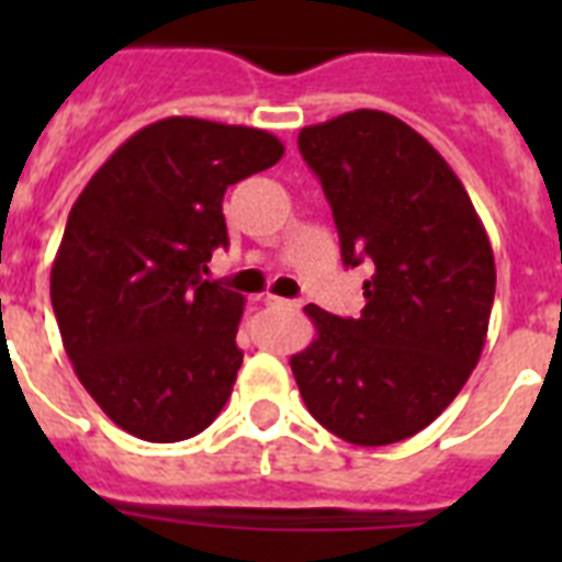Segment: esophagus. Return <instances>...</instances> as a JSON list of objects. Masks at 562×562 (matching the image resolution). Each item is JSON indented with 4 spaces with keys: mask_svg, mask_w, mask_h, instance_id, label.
Segmentation results:
<instances>
[{
    "mask_svg": "<svg viewBox=\"0 0 562 562\" xmlns=\"http://www.w3.org/2000/svg\"><path fill=\"white\" fill-rule=\"evenodd\" d=\"M262 303L271 308H300L297 300H285V297H277V294H262Z\"/></svg>",
    "mask_w": 562,
    "mask_h": 562,
    "instance_id": "34e87169",
    "label": "esophagus"
}]
</instances>
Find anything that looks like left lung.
<instances>
[{
  "mask_svg": "<svg viewBox=\"0 0 562 562\" xmlns=\"http://www.w3.org/2000/svg\"><path fill=\"white\" fill-rule=\"evenodd\" d=\"M333 206L347 268L370 265L359 317L306 306L291 356L308 414L347 443H400L443 414L479 364L496 294L487 229L449 162L382 110L297 136Z\"/></svg>",
  "mask_w": 562,
  "mask_h": 562,
  "instance_id": "1",
  "label": "left lung"
}]
</instances>
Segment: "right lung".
<instances>
[{
	"mask_svg": "<svg viewBox=\"0 0 562 562\" xmlns=\"http://www.w3.org/2000/svg\"><path fill=\"white\" fill-rule=\"evenodd\" d=\"M282 151L259 127L160 119L78 194L52 265V308L75 373L127 435L178 443L229 400L245 297L203 273L229 245L227 187Z\"/></svg>",
	"mask_w": 562,
	"mask_h": 562,
	"instance_id": "right-lung-1",
	"label": "right lung"
}]
</instances>
